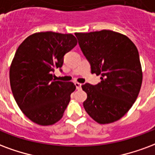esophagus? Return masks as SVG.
Returning <instances> with one entry per match:
<instances>
[{
  "instance_id": "esophagus-1",
  "label": "esophagus",
  "mask_w": 155,
  "mask_h": 155,
  "mask_svg": "<svg viewBox=\"0 0 155 155\" xmlns=\"http://www.w3.org/2000/svg\"><path fill=\"white\" fill-rule=\"evenodd\" d=\"M74 85H75V87H76V89H81V85H82V84H81V83L75 82V83H74Z\"/></svg>"
}]
</instances>
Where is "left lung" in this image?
<instances>
[{"mask_svg":"<svg viewBox=\"0 0 155 155\" xmlns=\"http://www.w3.org/2000/svg\"><path fill=\"white\" fill-rule=\"evenodd\" d=\"M81 51L91 73L101 82L82 85L87 94L84 107L99 124L121 118L136 102L142 84L138 50L126 35L111 30L76 33Z\"/></svg>","mask_w":155,"mask_h":155,"instance_id":"8db88e82","label":"left lung"}]
</instances>
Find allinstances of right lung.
Returning a JSON list of instances; mask_svg holds the SVG:
<instances>
[{
	"label": "right lung",
	"instance_id": "obj_1",
	"mask_svg": "<svg viewBox=\"0 0 155 155\" xmlns=\"http://www.w3.org/2000/svg\"><path fill=\"white\" fill-rule=\"evenodd\" d=\"M76 44L71 34L41 32L16 50L10 68L12 94L23 113L37 124L49 126L62 117L75 85L56 81L52 72L61 70L65 54Z\"/></svg>",
	"mask_w": 155,
	"mask_h": 155
}]
</instances>
